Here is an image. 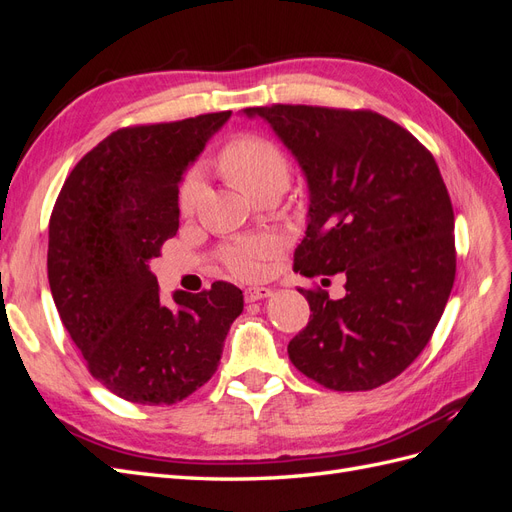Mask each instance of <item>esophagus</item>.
<instances>
[{
	"label": "esophagus",
	"instance_id": "1",
	"mask_svg": "<svg viewBox=\"0 0 512 512\" xmlns=\"http://www.w3.org/2000/svg\"><path fill=\"white\" fill-rule=\"evenodd\" d=\"M271 294H273V290H271V288H265V286H250V288H245L243 297H245V301H247V303H254V301H260V299H267V297H271Z\"/></svg>",
	"mask_w": 512,
	"mask_h": 512
}]
</instances>
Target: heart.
<instances>
[{"instance_id": "obj_1", "label": "heart", "mask_w": 512, "mask_h": 512, "mask_svg": "<svg viewBox=\"0 0 512 512\" xmlns=\"http://www.w3.org/2000/svg\"><path fill=\"white\" fill-rule=\"evenodd\" d=\"M215 166L226 181L247 196H260L265 192L280 194L290 177V164L286 153L269 138L258 134H239L220 149ZM200 198V181L188 175L177 194V207L183 218L196 211ZM277 252V241L269 235H250L228 241L220 250V262L228 273L241 280H256L269 260Z\"/></svg>"}]
</instances>
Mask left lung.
<instances>
[{
	"label": "left lung",
	"mask_w": 512,
	"mask_h": 512,
	"mask_svg": "<svg viewBox=\"0 0 512 512\" xmlns=\"http://www.w3.org/2000/svg\"><path fill=\"white\" fill-rule=\"evenodd\" d=\"M245 115L271 123L309 183L294 271L346 277L337 301L299 288L312 314L290 339V361L331 391L378 389L423 352L453 290L455 213L440 168L406 128L367 108L271 104Z\"/></svg>",
	"instance_id": "1"
}]
</instances>
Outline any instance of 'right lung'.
Here are the masks:
<instances>
[{
    "instance_id": "1",
    "label": "right lung",
    "mask_w": 512,
    "mask_h": 512,
    "mask_svg": "<svg viewBox=\"0 0 512 512\" xmlns=\"http://www.w3.org/2000/svg\"><path fill=\"white\" fill-rule=\"evenodd\" d=\"M230 111L119 128L64 181L49 222L53 301L89 374L117 397L173 406L211 380L243 294L215 282L160 299L149 260L179 230L185 166Z\"/></svg>"
}]
</instances>
